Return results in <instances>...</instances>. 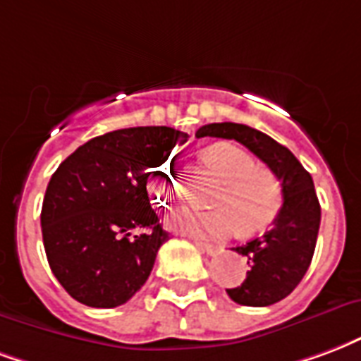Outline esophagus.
<instances>
[{
	"label": "esophagus",
	"mask_w": 361,
	"mask_h": 361,
	"mask_svg": "<svg viewBox=\"0 0 361 361\" xmlns=\"http://www.w3.org/2000/svg\"><path fill=\"white\" fill-rule=\"evenodd\" d=\"M197 248L202 250V252H207L208 256H216L220 252V247H216V245H210V243H202V241H195Z\"/></svg>",
	"instance_id": "1"
}]
</instances>
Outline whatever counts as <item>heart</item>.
Here are the masks:
<instances>
[{"label": "heart", "instance_id": "obj_1", "mask_svg": "<svg viewBox=\"0 0 361 361\" xmlns=\"http://www.w3.org/2000/svg\"><path fill=\"white\" fill-rule=\"evenodd\" d=\"M204 160L226 183L216 201L221 208L208 212L178 208L168 216V228L197 239H224L239 229L243 233H255L276 220L283 204L281 183L271 172L260 170L247 151L220 143L208 149ZM149 189L162 207L180 197L181 185L173 160L160 162L149 181Z\"/></svg>", "mask_w": 361, "mask_h": 361}]
</instances>
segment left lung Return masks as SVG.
<instances>
[{
  "mask_svg": "<svg viewBox=\"0 0 361 361\" xmlns=\"http://www.w3.org/2000/svg\"><path fill=\"white\" fill-rule=\"evenodd\" d=\"M197 137L239 141L281 181L283 207L274 226L247 245L233 248L247 260V277L239 287L226 289L229 298L243 306L279 302L302 281L316 250L322 208L312 176L287 147L245 124H207L197 130Z\"/></svg>",
  "mask_w": 361,
  "mask_h": 361,
  "instance_id": "8db88e82",
  "label": "left lung"
}]
</instances>
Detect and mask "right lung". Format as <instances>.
Here are the masks:
<instances>
[{
    "label": "right lung",
    "instance_id": "obj_1",
    "mask_svg": "<svg viewBox=\"0 0 361 361\" xmlns=\"http://www.w3.org/2000/svg\"><path fill=\"white\" fill-rule=\"evenodd\" d=\"M188 137L168 126L124 128L59 164L45 189L42 235L53 276L74 300L116 308L143 287L168 241L147 180Z\"/></svg>",
    "mask_w": 361,
    "mask_h": 361
}]
</instances>
